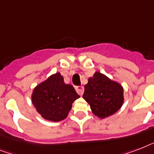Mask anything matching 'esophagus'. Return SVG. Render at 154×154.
<instances>
[{
	"instance_id": "34e87169",
	"label": "esophagus",
	"mask_w": 154,
	"mask_h": 154,
	"mask_svg": "<svg viewBox=\"0 0 154 154\" xmlns=\"http://www.w3.org/2000/svg\"><path fill=\"white\" fill-rule=\"evenodd\" d=\"M75 89H76V91H77V93L79 95H81L82 96V94H83V93H84V87L83 86H76L75 87Z\"/></svg>"
}]
</instances>
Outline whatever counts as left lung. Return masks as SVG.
Wrapping results in <instances>:
<instances>
[{
  "mask_svg": "<svg viewBox=\"0 0 154 154\" xmlns=\"http://www.w3.org/2000/svg\"><path fill=\"white\" fill-rule=\"evenodd\" d=\"M82 97L90 105L92 112L100 119L114 114L124 102V89L100 72H95L85 85Z\"/></svg>",
  "mask_w": 154,
  "mask_h": 154,
  "instance_id": "8db88e82",
  "label": "left lung"
}]
</instances>
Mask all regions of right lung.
I'll list each match as a JSON object with an SVG mask.
<instances>
[{"mask_svg": "<svg viewBox=\"0 0 154 154\" xmlns=\"http://www.w3.org/2000/svg\"><path fill=\"white\" fill-rule=\"evenodd\" d=\"M79 97L72 85L64 82L59 72L37 85L31 96L32 105L42 117L55 122L68 117L72 103Z\"/></svg>", "mask_w": 154, "mask_h": 154, "instance_id": "obj_1", "label": "right lung"}]
</instances>
